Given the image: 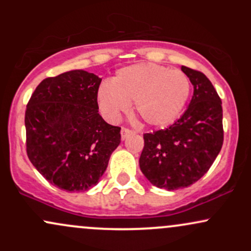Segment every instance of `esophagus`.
Wrapping results in <instances>:
<instances>
[{
    "mask_svg": "<svg viewBox=\"0 0 251 251\" xmlns=\"http://www.w3.org/2000/svg\"><path fill=\"white\" fill-rule=\"evenodd\" d=\"M120 133H122V139H123V140H125L126 138H128L129 135H131L132 133H133V132H132L131 129H129V128L123 127V128H122V132H120Z\"/></svg>",
    "mask_w": 251,
    "mask_h": 251,
    "instance_id": "34e87169",
    "label": "esophagus"
}]
</instances>
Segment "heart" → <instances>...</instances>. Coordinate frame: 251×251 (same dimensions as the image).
Segmentation results:
<instances>
[{
  "instance_id": "b5f03b06",
  "label": "heart",
  "mask_w": 251,
  "mask_h": 251,
  "mask_svg": "<svg viewBox=\"0 0 251 251\" xmlns=\"http://www.w3.org/2000/svg\"><path fill=\"white\" fill-rule=\"evenodd\" d=\"M191 82L180 71L157 63H135L117 71L111 83L103 82L98 103L107 119L116 122L129 108L151 126L171 124L188 102Z\"/></svg>"
}]
</instances>
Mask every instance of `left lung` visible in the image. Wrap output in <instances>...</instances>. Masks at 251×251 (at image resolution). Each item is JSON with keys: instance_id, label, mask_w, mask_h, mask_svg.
Returning a JSON list of instances; mask_svg holds the SVG:
<instances>
[{"instance_id": "8db88e82", "label": "left lung", "mask_w": 251, "mask_h": 251, "mask_svg": "<svg viewBox=\"0 0 251 251\" xmlns=\"http://www.w3.org/2000/svg\"><path fill=\"white\" fill-rule=\"evenodd\" d=\"M194 86L189 107L165 129L144 134L143 175L157 188L178 190L201 179L223 145L222 101L201 72L181 66Z\"/></svg>"}]
</instances>
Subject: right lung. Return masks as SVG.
I'll return each instance as SVG.
<instances>
[{"label":"right lung","mask_w":251,"mask_h":251,"mask_svg":"<svg viewBox=\"0 0 251 251\" xmlns=\"http://www.w3.org/2000/svg\"><path fill=\"white\" fill-rule=\"evenodd\" d=\"M100 82L82 70L47 77L25 109L28 158L50 183L68 192L97 185L120 144V127L98 111Z\"/></svg>","instance_id":"right-lung-1"}]
</instances>
